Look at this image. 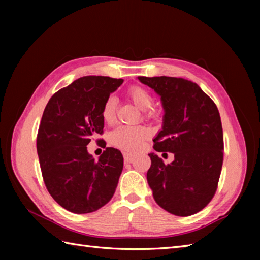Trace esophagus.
<instances>
[{"mask_svg": "<svg viewBox=\"0 0 260 260\" xmlns=\"http://www.w3.org/2000/svg\"><path fill=\"white\" fill-rule=\"evenodd\" d=\"M123 155H124L125 162H128V163L133 162V159H134V157H135L134 154H132V153H129V152H124Z\"/></svg>", "mask_w": 260, "mask_h": 260, "instance_id": "esophagus-1", "label": "esophagus"}]
</instances>
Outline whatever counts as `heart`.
Segmentation results:
<instances>
[{
    "label": "heart",
    "mask_w": 260,
    "mask_h": 260,
    "mask_svg": "<svg viewBox=\"0 0 260 260\" xmlns=\"http://www.w3.org/2000/svg\"><path fill=\"white\" fill-rule=\"evenodd\" d=\"M127 97L133 102L136 107L144 110L146 117H154L156 115L155 110L150 108L152 105V96L146 88L140 85H134L127 90ZM116 108L117 102L114 96H109L104 102L102 108V118L106 124H113L116 120ZM147 136V131L141 126H119L116 128L110 141L116 147L123 148L126 151H135L140 148Z\"/></svg>",
    "instance_id": "obj_1"
}]
</instances>
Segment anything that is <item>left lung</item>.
Listing matches in <instances>:
<instances>
[{
    "instance_id": "8db88e82",
    "label": "left lung",
    "mask_w": 260,
    "mask_h": 260,
    "mask_svg": "<svg viewBox=\"0 0 260 260\" xmlns=\"http://www.w3.org/2000/svg\"><path fill=\"white\" fill-rule=\"evenodd\" d=\"M161 96L162 131L153 140L156 152L174 154L164 164L150 153L147 183L154 200L168 212L187 217L212 200L223 162V133L219 110L196 82L175 77H137Z\"/></svg>"
}]
</instances>
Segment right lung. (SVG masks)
I'll list each match as a JSON object with an SVG mask.
<instances>
[{
    "instance_id": "add662e5",
    "label": "right lung",
    "mask_w": 260,
    "mask_h": 260,
    "mask_svg": "<svg viewBox=\"0 0 260 260\" xmlns=\"http://www.w3.org/2000/svg\"><path fill=\"white\" fill-rule=\"evenodd\" d=\"M123 81L81 77L54 93L43 112L37 136L43 181L54 201L70 212L96 211L117 187L124 164L120 151L106 147L95 161L87 145L103 134L104 102Z\"/></svg>"
}]
</instances>
